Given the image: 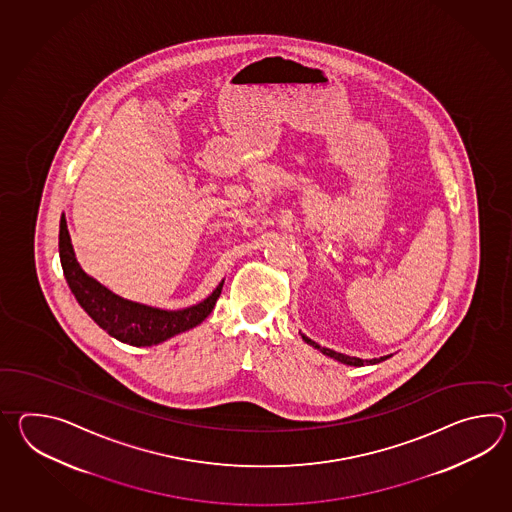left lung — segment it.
<instances>
[{
	"label": "left lung",
	"mask_w": 512,
	"mask_h": 512,
	"mask_svg": "<svg viewBox=\"0 0 512 512\" xmlns=\"http://www.w3.org/2000/svg\"><path fill=\"white\" fill-rule=\"evenodd\" d=\"M302 338H304L305 342L309 344V346H313V348L318 349L320 353H324L326 357H331V359L338 360V362H342V364H348V366H368V364H377V362H382V360L390 359L392 355H386V357H381V359H357V357H349V355H344V353H338V351H333V349L322 348L320 344H316L315 340H311L309 337H305L304 333H300Z\"/></svg>",
	"instance_id": "obj_1"
}]
</instances>
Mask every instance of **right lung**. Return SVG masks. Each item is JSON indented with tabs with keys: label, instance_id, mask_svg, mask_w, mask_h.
Wrapping results in <instances>:
<instances>
[{
	"label": "right lung",
	"instance_id": "right-lung-1",
	"mask_svg": "<svg viewBox=\"0 0 512 512\" xmlns=\"http://www.w3.org/2000/svg\"><path fill=\"white\" fill-rule=\"evenodd\" d=\"M58 251L67 285L71 293L75 294L78 304L82 305V309L108 335L137 348L161 344L168 338L199 326L212 313L223 289L221 282L214 289V293L203 302L179 311H164L159 307L137 304L122 298L119 294L111 293L108 287H104L102 283H98L95 278L82 271L71 245L64 214L60 218Z\"/></svg>",
	"mask_w": 512,
	"mask_h": 512
}]
</instances>
